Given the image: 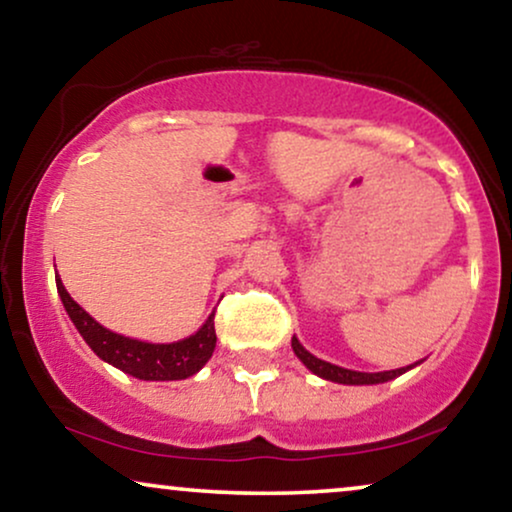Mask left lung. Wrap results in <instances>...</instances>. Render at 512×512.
<instances>
[{
  "label": "left lung",
  "instance_id": "8db88e82",
  "mask_svg": "<svg viewBox=\"0 0 512 512\" xmlns=\"http://www.w3.org/2000/svg\"><path fill=\"white\" fill-rule=\"evenodd\" d=\"M291 348H294L298 360H301L305 367L313 371V374L327 378V381L343 383V386H374V383H386V381H390V378L400 376L407 369L414 367V364H411V367H407V369L402 367V369H393V371H378V374H367V371H353V369L336 367V364L324 362V360H320V357L310 355L308 350H305L303 345L298 343L296 336L291 338Z\"/></svg>",
  "mask_w": 512,
  "mask_h": 512
}]
</instances>
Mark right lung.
<instances>
[{"mask_svg":"<svg viewBox=\"0 0 512 512\" xmlns=\"http://www.w3.org/2000/svg\"><path fill=\"white\" fill-rule=\"evenodd\" d=\"M58 296L68 310L72 324L94 353L112 367L122 369L124 374H131L141 381H181L197 374L204 364L209 362L211 353L216 348V329L214 313L202 324V329L176 343H145L136 338L115 334L105 329L94 317L79 308L77 301H72L68 289L63 287L61 277L56 275Z\"/></svg>","mask_w":512,"mask_h":512,"instance_id":"1","label":"right lung"}]
</instances>
